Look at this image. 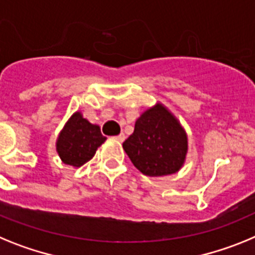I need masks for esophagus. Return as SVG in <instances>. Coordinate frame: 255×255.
I'll use <instances>...</instances> for the list:
<instances>
[{"mask_svg":"<svg viewBox=\"0 0 255 255\" xmlns=\"http://www.w3.org/2000/svg\"><path fill=\"white\" fill-rule=\"evenodd\" d=\"M114 138H115V140H117V141H118V142H123V141L126 140V136H125V134H123V133H121V134H118V136H115Z\"/></svg>","mask_w":255,"mask_h":255,"instance_id":"obj_1","label":"esophagus"}]
</instances>
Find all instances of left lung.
<instances>
[{
  "mask_svg": "<svg viewBox=\"0 0 255 255\" xmlns=\"http://www.w3.org/2000/svg\"><path fill=\"white\" fill-rule=\"evenodd\" d=\"M123 149L141 173L160 177L182 168L189 145L178 119L158 103L137 119L133 133L123 142Z\"/></svg>",
  "mask_w": 255,
  "mask_h": 255,
  "instance_id": "left-lung-1",
  "label": "left lung"
}]
</instances>
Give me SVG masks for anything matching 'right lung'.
Instances as JSON below:
<instances>
[{
  "instance_id": "obj_1",
  "label": "right lung",
  "mask_w": 255,
  "mask_h": 255,
  "mask_svg": "<svg viewBox=\"0 0 255 255\" xmlns=\"http://www.w3.org/2000/svg\"><path fill=\"white\" fill-rule=\"evenodd\" d=\"M105 140L99 126L83 118L81 112H75L57 137L56 151L63 163L78 168L94 158Z\"/></svg>"
}]
</instances>
